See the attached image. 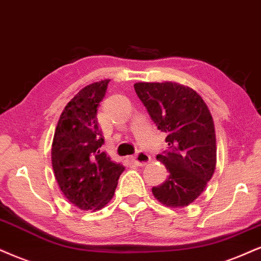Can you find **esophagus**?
Instances as JSON below:
<instances>
[{"label": "esophagus", "instance_id": "34e87169", "mask_svg": "<svg viewBox=\"0 0 261 261\" xmlns=\"http://www.w3.org/2000/svg\"><path fill=\"white\" fill-rule=\"evenodd\" d=\"M131 161L134 162V164L143 166V165L148 164L149 161H150V156L147 154V153H144V152H142V150H140L137 154H135L133 158H131Z\"/></svg>", "mask_w": 261, "mask_h": 261}]
</instances>
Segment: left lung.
<instances>
[{"label":"left lung","instance_id":"left-lung-1","mask_svg":"<svg viewBox=\"0 0 261 261\" xmlns=\"http://www.w3.org/2000/svg\"><path fill=\"white\" fill-rule=\"evenodd\" d=\"M134 87L150 119L168 134L169 149L156 159L169 175L152 188L153 196L170 208L190 205L215 171L216 137L208 107L191 87L171 81L137 83Z\"/></svg>","mask_w":261,"mask_h":261}]
</instances>
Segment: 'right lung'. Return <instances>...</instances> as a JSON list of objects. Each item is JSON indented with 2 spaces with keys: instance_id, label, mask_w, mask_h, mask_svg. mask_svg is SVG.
<instances>
[{
  "instance_id": "obj_1",
  "label": "right lung",
  "mask_w": 261,
  "mask_h": 261,
  "mask_svg": "<svg viewBox=\"0 0 261 261\" xmlns=\"http://www.w3.org/2000/svg\"><path fill=\"white\" fill-rule=\"evenodd\" d=\"M109 80L85 86L65 106L52 142V166L59 188L81 210H99L113 198L125 170L111 161L100 147L105 143L97 122V107Z\"/></svg>"
}]
</instances>
